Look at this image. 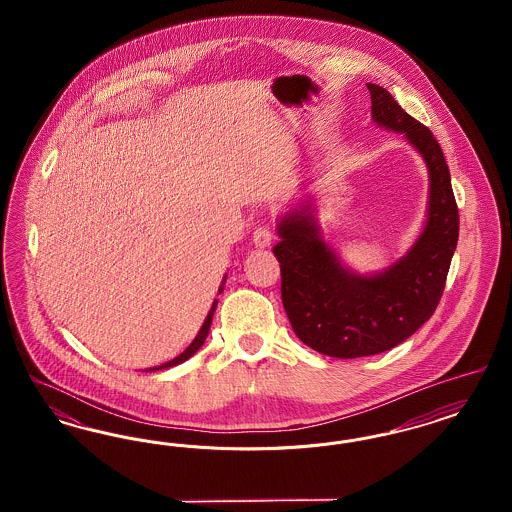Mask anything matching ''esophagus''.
<instances>
[{"label":"esophagus","mask_w":512,"mask_h":512,"mask_svg":"<svg viewBox=\"0 0 512 512\" xmlns=\"http://www.w3.org/2000/svg\"><path fill=\"white\" fill-rule=\"evenodd\" d=\"M272 240H274V232H272V228H268V226H259V228L253 232V244L257 245V247H261V249L270 247Z\"/></svg>","instance_id":"1"}]
</instances>
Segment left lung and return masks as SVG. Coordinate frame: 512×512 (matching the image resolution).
<instances>
[{
  "label": "left lung",
  "instance_id": "8db88e82",
  "mask_svg": "<svg viewBox=\"0 0 512 512\" xmlns=\"http://www.w3.org/2000/svg\"><path fill=\"white\" fill-rule=\"evenodd\" d=\"M372 119L399 132L428 169L426 222L411 249L380 272L359 274L341 263L322 236L313 197L276 222L274 255L282 270V303L299 340L322 355L357 359L384 353L434 315L459 240L451 174L434 134L378 84H366Z\"/></svg>",
  "mask_w": 512,
  "mask_h": 512
}]
</instances>
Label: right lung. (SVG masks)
<instances>
[{
    "instance_id": "1",
    "label": "right lung",
    "mask_w": 512,
    "mask_h": 512,
    "mask_svg": "<svg viewBox=\"0 0 512 512\" xmlns=\"http://www.w3.org/2000/svg\"><path fill=\"white\" fill-rule=\"evenodd\" d=\"M224 284H226V274H224V278H222V282H220L219 293L224 292ZM217 305H219V299H215L213 301V305H211V309H209V313H207V318H205V322H203V326H201V330L197 332V336H195L194 341L186 347V351L184 353H180L178 357H174L172 361L169 363H163V365L153 366V368H149L147 372H153V370H161V368H171V366L180 365V363H184V361H188L194 353H197V349L205 343L207 340V334H209V328H211V322H213V315H215V309H217Z\"/></svg>"
}]
</instances>
